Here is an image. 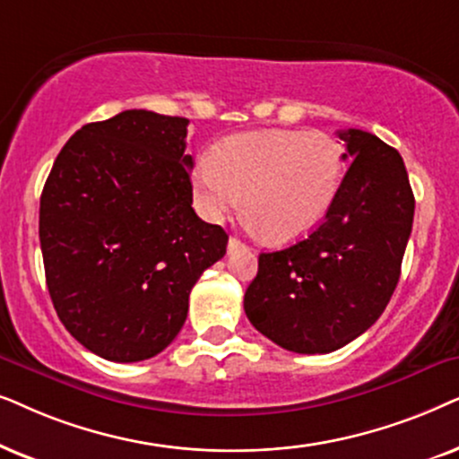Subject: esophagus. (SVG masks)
<instances>
[{
	"label": "esophagus",
	"mask_w": 459,
	"mask_h": 459,
	"mask_svg": "<svg viewBox=\"0 0 459 459\" xmlns=\"http://www.w3.org/2000/svg\"><path fill=\"white\" fill-rule=\"evenodd\" d=\"M237 249H246V246H243V243L237 239V237H230V239H229V254L237 252Z\"/></svg>",
	"instance_id": "obj_1"
}]
</instances>
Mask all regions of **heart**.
Wrapping results in <instances>:
<instances>
[{"label": "heart", "instance_id": "b5f03b06", "mask_svg": "<svg viewBox=\"0 0 459 459\" xmlns=\"http://www.w3.org/2000/svg\"><path fill=\"white\" fill-rule=\"evenodd\" d=\"M344 152L323 132L266 130L237 134L199 157L195 197L210 220L239 210L264 239L287 243L321 222L340 191Z\"/></svg>", "mask_w": 459, "mask_h": 459}]
</instances>
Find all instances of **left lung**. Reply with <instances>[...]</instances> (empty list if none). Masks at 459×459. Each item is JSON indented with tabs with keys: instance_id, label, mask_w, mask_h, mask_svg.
<instances>
[{
	"instance_id": "left-lung-1",
	"label": "left lung",
	"mask_w": 459,
	"mask_h": 459,
	"mask_svg": "<svg viewBox=\"0 0 459 459\" xmlns=\"http://www.w3.org/2000/svg\"><path fill=\"white\" fill-rule=\"evenodd\" d=\"M352 159L332 207L307 239L260 254L243 308L274 344L300 354L346 346L380 319L401 277L415 199L399 151L340 130Z\"/></svg>"
}]
</instances>
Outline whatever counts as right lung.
Listing matches in <instances>:
<instances>
[{
	"label": "right lung",
	"instance_id": "right-lung-1",
	"mask_svg": "<svg viewBox=\"0 0 459 459\" xmlns=\"http://www.w3.org/2000/svg\"><path fill=\"white\" fill-rule=\"evenodd\" d=\"M185 117L144 108L83 126L39 201L46 283L58 319L115 363L155 357L185 325L201 273L229 235L193 210Z\"/></svg>",
	"mask_w": 459,
	"mask_h": 459
}]
</instances>
